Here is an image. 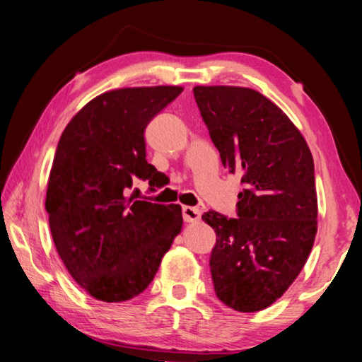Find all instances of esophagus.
<instances>
[{
  "instance_id": "1",
  "label": "esophagus",
  "mask_w": 362,
  "mask_h": 362,
  "mask_svg": "<svg viewBox=\"0 0 362 362\" xmlns=\"http://www.w3.org/2000/svg\"><path fill=\"white\" fill-rule=\"evenodd\" d=\"M182 216L185 222H198L199 217H202V211L198 208H193V206H183Z\"/></svg>"
}]
</instances>
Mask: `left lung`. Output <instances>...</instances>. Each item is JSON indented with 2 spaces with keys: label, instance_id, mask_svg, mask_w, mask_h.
<instances>
[{
  "label": "left lung",
  "instance_id": "obj_1",
  "mask_svg": "<svg viewBox=\"0 0 362 362\" xmlns=\"http://www.w3.org/2000/svg\"><path fill=\"white\" fill-rule=\"evenodd\" d=\"M194 100L223 168L242 174L237 216L208 211L216 232L214 291L240 313L271 306L301 272L317 232L314 160L286 114L259 91L194 87Z\"/></svg>",
  "mask_w": 362,
  "mask_h": 362
}]
</instances>
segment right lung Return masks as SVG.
<instances>
[{"label": "right lung", "instance_id": "obj_1", "mask_svg": "<svg viewBox=\"0 0 362 362\" xmlns=\"http://www.w3.org/2000/svg\"><path fill=\"white\" fill-rule=\"evenodd\" d=\"M182 87L106 91L72 117L57 143L47 203L53 242L72 279L96 300L127 301L156 275L182 228L179 204L125 198L159 179L145 129Z\"/></svg>", "mask_w": 362, "mask_h": 362}]
</instances>
